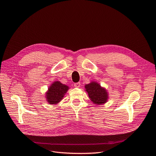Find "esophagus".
<instances>
[{
	"label": "esophagus",
	"mask_w": 156,
	"mask_h": 156,
	"mask_svg": "<svg viewBox=\"0 0 156 156\" xmlns=\"http://www.w3.org/2000/svg\"><path fill=\"white\" fill-rule=\"evenodd\" d=\"M74 86H75V87H76V88H79V87H80V82H78V83H74Z\"/></svg>",
	"instance_id": "esophagus-1"
}]
</instances>
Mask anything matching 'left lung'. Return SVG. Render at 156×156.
<instances>
[{
  "instance_id": "1",
  "label": "left lung",
  "mask_w": 156,
  "mask_h": 156,
  "mask_svg": "<svg viewBox=\"0 0 156 156\" xmlns=\"http://www.w3.org/2000/svg\"><path fill=\"white\" fill-rule=\"evenodd\" d=\"M88 94L90 100L95 105H103L107 102L108 94L105 88L101 87L100 84L92 81L84 87Z\"/></svg>"
}]
</instances>
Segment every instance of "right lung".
Wrapping results in <instances>:
<instances>
[{
	"label": "right lung",
	"instance_id": "obj_1",
	"mask_svg": "<svg viewBox=\"0 0 156 156\" xmlns=\"http://www.w3.org/2000/svg\"><path fill=\"white\" fill-rule=\"evenodd\" d=\"M69 87L60 81H54L46 93V100L50 105L58 103L64 97Z\"/></svg>",
	"mask_w": 156,
	"mask_h": 156
}]
</instances>
